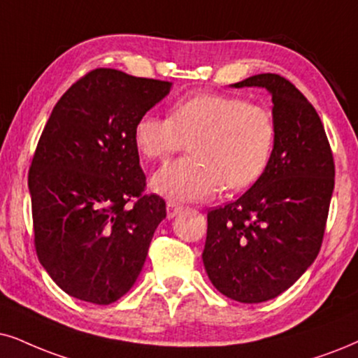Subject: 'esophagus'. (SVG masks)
I'll use <instances>...</instances> for the list:
<instances>
[{"label": "esophagus", "instance_id": "esophagus-1", "mask_svg": "<svg viewBox=\"0 0 358 358\" xmlns=\"http://www.w3.org/2000/svg\"><path fill=\"white\" fill-rule=\"evenodd\" d=\"M182 210H183V205H180V203L166 201V216H169V218H173V216L178 215Z\"/></svg>", "mask_w": 358, "mask_h": 358}]
</instances>
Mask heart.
Segmentation results:
<instances>
[{"label": "heart", "mask_w": 358, "mask_h": 358, "mask_svg": "<svg viewBox=\"0 0 358 358\" xmlns=\"http://www.w3.org/2000/svg\"><path fill=\"white\" fill-rule=\"evenodd\" d=\"M274 138L268 108L215 92L180 99L170 119L147 112L134 127L135 147L147 160H162L192 142V157L166 164L152 176L153 192L182 201L208 200L223 185L250 187L268 165Z\"/></svg>", "instance_id": "obj_1"}]
</instances>
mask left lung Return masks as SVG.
I'll list each match as a JSON object with an SVG mask.
<instances>
[{"label": "left lung", "instance_id": "obj_1", "mask_svg": "<svg viewBox=\"0 0 358 358\" xmlns=\"http://www.w3.org/2000/svg\"><path fill=\"white\" fill-rule=\"evenodd\" d=\"M233 87L269 90L274 147L246 193L208 211L203 264L221 294L257 304L291 287L317 257L336 166L320 117L296 85L257 74Z\"/></svg>", "mask_w": 358, "mask_h": 358}]
</instances>
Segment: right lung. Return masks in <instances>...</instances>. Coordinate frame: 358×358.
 I'll list each match as a JSON object with an SVG mask.
<instances>
[{"label": "right lung", "instance_id": "obj_1", "mask_svg": "<svg viewBox=\"0 0 358 358\" xmlns=\"http://www.w3.org/2000/svg\"><path fill=\"white\" fill-rule=\"evenodd\" d=\"M170 89L166 80L90 71L59 99L41 134L28 176L36 255L76 299L112 304L143 268L166 206L143 194L134 127Z\"/></svg>", "mask_w": 358, "mask_h": 358}]
</instances>
